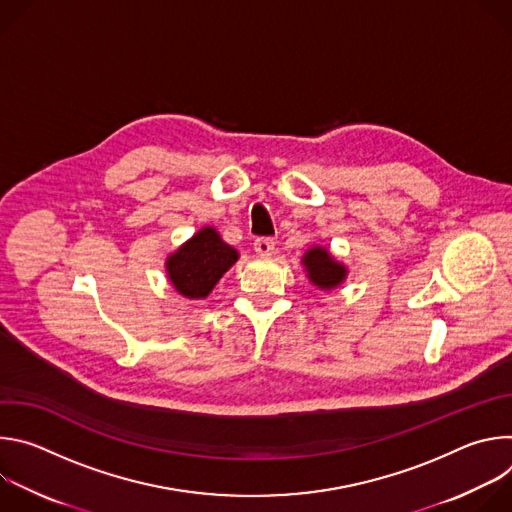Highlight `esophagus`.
I'll list each match as a JSON object with an SVG mask.
<instances>
[{"instance_id":"1","label":"esophagus","mask_w":512,"mask_h":512,"mask_svg":"<svg viewBox=\"0 0 512 512\" xmlns=\"http://www.w3.org/2000/svg\"><path fill=\"white\" fill-rule=\"evenodd\" d=\"M253 247H255V253H257L259 257H269V255H273L275 241L269 239V237H261V239H257V241L253 243Z\"/></svg>"}]
</instances>
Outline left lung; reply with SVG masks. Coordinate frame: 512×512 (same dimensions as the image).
Instances as JSON below:
<instances>
[{
  "mask_svg": "<svg viewBox=\"0 0 512 512\" xmlns=\"http://www.w3.org/2000/svg\"><path fill=\"white\" fill-rule=\"evenodd\" d=\"M302 265H304V271H306L308 279L312 281V285H316L324 291H332V289L340 287L348 277L346 265L340 263L322 245L310 247L302 257Z\"/></svg>",
  "mask_w": 512,
  "mask_h": 512,
  "instance_id": "left-lung-1",
  "label": "left lung"
}]
</instances>
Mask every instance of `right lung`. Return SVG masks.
<instances>
[{"label":"right lung","mask_w":512,"mask_h":512,"mask_svg":"<svg viewBox=\"0 0 512 512\" xmlns=\"http://www.w3.org/2000/svg\"><path fill=\"white\" fill-rule=\"evenodd\" d=\"M239 259L214 227H202L166 259L168 281L186 300L208 298L214 285Z\"/></svg>","instance_id":"obj_1"}]
</instances>
